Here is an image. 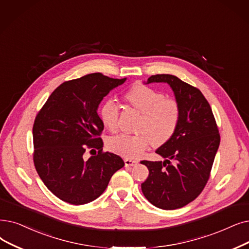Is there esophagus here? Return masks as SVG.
I'll return each instance as SVG.
<instances>
[{
    "label": "esophagus",
    "mask_w": 249,
    "mask_h": 249,
    "mask_svg": "<svg viewBox=\"0 0 249 249\" xmlns=\"http://www.w3.org/2000/svg\"><path fill=\"white\" fill-rule=\"evenodd\" d=\"M124 163H125L126 167H134V166H136L138 164V160L127 158V159L124 160Z\"/></svg>",
    "instance_id": "34e87169"
}]
</instances>
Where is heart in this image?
<instances>
[{"label": "heart", "mask_w": 249, "mask_h": 249, "mask_svg": "<svg viewBox=\"0 0 249 249\" xmlns=\"http://www.w3.org/2000/svg\"><path fill=\"white\" fill-rule=\"evenodd\" d=\"M125 98L142 114L137 127L140 133L112 136L107 140V145L113 151L126 158H138L150 142L160 145L174 135L181 117V109L176 100L167 99L165 93L142 84H135L127 91ZM119 110L120 107L114 99H107L101 107V120L111 131L118 128Z\"/></svg>", "instance_id": "obj_1"}]
</instances>
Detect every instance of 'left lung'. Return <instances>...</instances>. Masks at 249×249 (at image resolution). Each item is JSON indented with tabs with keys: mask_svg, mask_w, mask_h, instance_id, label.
Listing matches in <instances>:
<instances>
[{
	"mask_svg": "<svg viewBox=\"0 0 249 249\" xmlns=\"http://www.w3.org/2000/svg\"><path fill=\"white\" fill-rule=\"evenodd\" d=\"M167 83L181 109L176 131L156 153L164 160H142L149 171L142 184L145 198L155 207L176 210L196 199L210 178L220 145L212 107L196 88L170 74L150 76L145 84Z\"/></svg>",
	"mask_w": 249,
	"mask_h": 249,
	"instance_id": "1",
	"label": "left lung"
}]
</instances>
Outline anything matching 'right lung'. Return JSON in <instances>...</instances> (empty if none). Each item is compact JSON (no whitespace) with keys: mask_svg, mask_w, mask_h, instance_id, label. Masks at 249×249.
Listing matches in <instances>:
<instances>
[{"mask_svg":"<svg viewBox=\"0 0 249 249\" xmlns=\"http://www.w3.org/2000/svg\"><path fill=\"white\" fill-rule=\"evenodd\" d=\"M126 79L91 73L66 81L37 114L32 129L35 166L48 189L61 200L79 205L96 199L114 173L124 167L120 157L102 151L99 135L104 124L98 109L105 96ZM88 148L99 149L98 155L86 160Z\"/></svg>","mask_w":249,"mask_h":249,"instance_id":"obj_1","label":"right lung"}]
</instances>
